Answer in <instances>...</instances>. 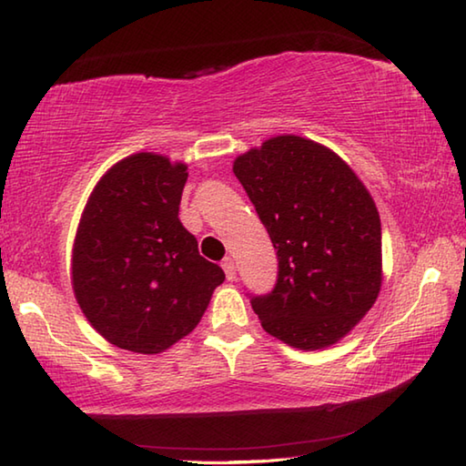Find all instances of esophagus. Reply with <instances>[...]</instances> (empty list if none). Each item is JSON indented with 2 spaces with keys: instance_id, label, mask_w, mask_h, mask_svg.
Returning a JSON list of instances; mask_svg holds the SVG:
<instances>
[{
  "instance_id": "esophagus-1",
  "label": "esophagus",
  "mask_w": 466,
  "mask_h": 466,
  "mask_svg": "<svg viewBox=\"0 0 466 466\" xmlns=\"http://www.w3.org/2000/svg\"><path fill=\"white\" fill-rule=\"evenodd\" d=\"M222 268H224V273L228 277V281H234V279H236V262H234L232 257H226L222 260Z\"/></svg>"
}]
</instances>
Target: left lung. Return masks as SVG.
Returning <instances> with one entry per match:
<instances>
[{"mask_svg": "<svg viewBox=\"0 0 466 466\" xmlns=\"http://www.w3.org/2000/svg\"><path fill=\"white\" fill-rule=\"evenodd\" d=\"M277 250L273 291L250 298L270 336L299 350L344 338L373 308L383 281L380 219L344 160L287 134L234 160Z\"/></svg>", "mask_w": 466, "mask_h": 466, "instance_id": "left-lung-1", "label": "left lung"}]
</instances>
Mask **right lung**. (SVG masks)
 <instances>
[{
    "instance_id": "obj_1",
    "label": "right lung",
    "mask_w": 466,
    "mask_h": 466,
    "mask_svg": "<svg viewBox=\"0 0 466 466\" xmlns=\"http://www.w3.org/2000/svg\"><path fill=\"white\" fill-rule=\"evenodd\" d=\"M187 165L155 152L116 163L89 196L73 244L79 308L117 349L158 354L187 336L224 270L179 219Z\"/></svg>"
}]
</instances>
